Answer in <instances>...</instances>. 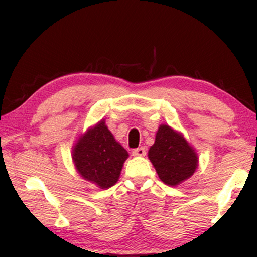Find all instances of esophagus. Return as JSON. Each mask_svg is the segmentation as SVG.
<instances>
[{
	"instance_id": "esophagus-1",
	"label": "esophagus",
	"mask_w": 257,
	"mask_h": 257,
	"mask_svg": "<svg viewBox=\"0 0 257 257\" xmlns=\"http://www.w3.org/2000/svg\"><path fill=\"white\" fill-rule=\"evenodd\" d=\"M145 154H146L145 147H138V149L133 150L134 156H145Z\"/></svg>"
}]
</instances>
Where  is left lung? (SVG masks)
Returning <instances> with one entry per match:
<instances>
[{
  "mask_svg": "<svg viewBox=\"0 0 257 257\" xmlns=\"http://www.w3.org/2000/svg\"><path fill=\"white\" fill-rule=\"evenodd\" d=\"M149 158L160 179L169 186L179 185L193 176L198 162L196 153L182 135L165 124L160 125Z\"/></svg>",
  "mask_w": 257,
  "mask_h": 257,
  "instance_id": "8db88e82",
  "label": "left lung"
}]
</instances>
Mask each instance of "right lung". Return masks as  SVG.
<instances>
[{
    "label": "right lung",
    "mask_w": 257,
    "mask_h": 257,
    "mask_svg": "<svg viewBox=\"0 0 257 257\" xmlns=\"http://www.w3.org/2000/svg\"><path fill=\"white\" fill-rule=\"evenodd\" d=\"M73 162L84 179L105 189L119 179L128 152L115 142L114 137L101 121L82 136L72 152Z\"/></svg>",
    "instance_id": "obj_1"
}]
</instances>
